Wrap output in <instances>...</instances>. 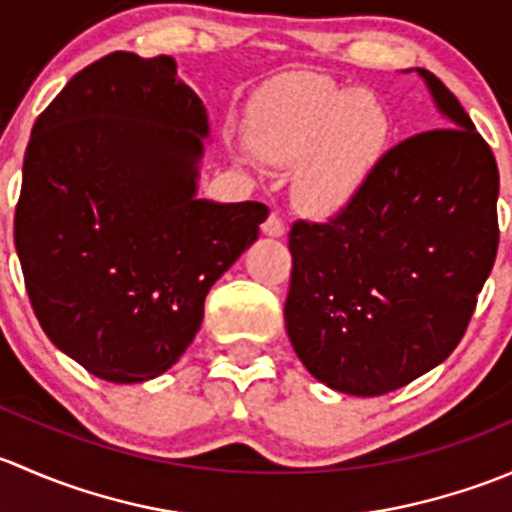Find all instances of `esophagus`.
Listing matches in <instances>:
<instances>
[{"label": "esophagus", "instance_id": "obj_1", "mask_svg": "<svg viewBox=\"0 0 512 512\" xmlns=\"http://www.w3.org/2000/svg\"><path fill=\"white\" fill-rule=\"evenodd\" d=\"M262 232H265V235H270V237H282V235H285V223H282L280 215L272 213L270 218H267L265 223H262Z\"/></svg>", "mask_w": 512, "mask_h": 512}]
</instances>
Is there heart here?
Wrapping results in <instances>:
<instances>
[{
  "instance_id": "b5f03b06",
  "label": "heart",
  "mask_w": 512,
  "mask_h": 512,
  "mask_svg": "<svg viewBox=\"0 0 512 512\" xmlns=\"http://www.w3.org/2000/svg\"><path fill=\"white\" fill-rule=\"evenodd\" d=\"M386 138L389 123L374 98L332 86L270 94L250 116L252 151L277 168L294 165V200L314 215L352 203Z\"/></svg>"
}]
</instances>
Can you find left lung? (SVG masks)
Wrapping results in <instances>:
<instances>
[{
	"label": "left lung",
	"instance_id": "8db88e82",
	"mask_svg": "<svg viewBox=\"0 0 512 512\" xmlns=\"http://www.w3.org/2000/svg\"><path fill=\"white\" fill-rule=\"evenodd\" d=\"M416 71L446 123L379 158L327 223L289 230L285 327L324 386L381 396L448 359L498 252V165L458 98Z\"/></svg>",
	"mask_w": 512,
	"mask_h": 512
}]
</instances>
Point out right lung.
Listing matches in <instances>:
<instances>
[{
	"label": "right lung",
	"mask_w": 512,
	"mask_h": 512,
	"mask_svg": "<svg viewBox=\"0 0 512 512\" xmlns=\"http://www.w3.org/2000/svg\"><path fill=\"white\" fill-rule=\"evenodd\" d=\"M208 136L175 61L128 51L79 71L36 118L14 245L46 337L98 379L168 371L270 215L198 198Z\"/></svg>",
	"instance_id": "add662e5"
}]
</instances>
